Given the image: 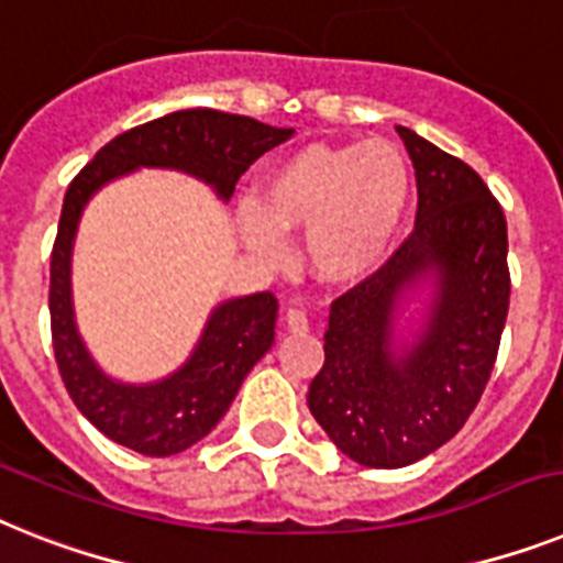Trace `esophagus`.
<instances>
[{"mask_svg":"<svg viewBox=\"0 0 563 563\" xmlns=\"http://www.w3.org/2000/svg\"><path fill=\"white\" fill-rule=\"evenodd\" d=\"M285 322L290 333H308V313L299 308H287L285 310Z\"/></svg>","mask_w":563,"mask_h":563,"instance_id":"esophagus-1","label":"esophagus"}]
</instances>
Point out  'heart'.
<instances>
[{
  "mask_svg": "<svg viewBox=\"0 0 563 563\" xmlns=\"http://www.w3.org/2000/svg\"><path fill=\"white\" fill-rule=\"evenodd\" d=\"M408 164L388 141L310 143L267 175L241 232L262 262H282L305 230V262L328 285H356L385 262L408 207Z\"/></svg>",
  "mask_w": 563,
  "mask_h": 563,
  "instance_id": "obj_1",
  "label": "heart"
}]
</instances>
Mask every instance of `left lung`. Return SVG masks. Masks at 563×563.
I'll use <instances>...</instances> for the list:
<instances>
[{"mask_svg": "<svg viewBox=\"0 0 563 563\" xmlns=\"http://www.w3.org/2000/svg\"><path fill=\"white\" fill-rule=\"evenodd\" d=\"M415 164V230L397 253L331 305L324 365L310 415L360 466L399 468L463 429L498 360L509 313L506 218L460 157L397 125ZM435 278L430 322L411 349L393 347L401 292Z\"/></svg>", "mask_w": 563, "mask_h": 563, "instance_id": "8db88e82", "label": "left lung"}]
</instances>
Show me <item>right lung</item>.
<instances>
[{
	"label": "right lung",
	"mask_w": 563,
	"mask_h": 563,
	"mask_svg": "<svg viewBox=\"0 0 563 563\" xmlns=\"http://www.w3.org/2000/svg\"><path fill=\"white\" fill-rule=\"evenodd\" d=\"M292 129L258 123L216 109L172 111L118 134L71 180L51 250V339L65 391L95 429L146 457L187 452L227 415L244 376L271 351L278 301L271 290L218 305L187 365L152 385L114 383L82 345L71 308V247L82 207L97 189L137 166L189 172L221 198L264 152L285 143Z\"/></svg>",
	"instance_id": "1"
}]
</instances>
